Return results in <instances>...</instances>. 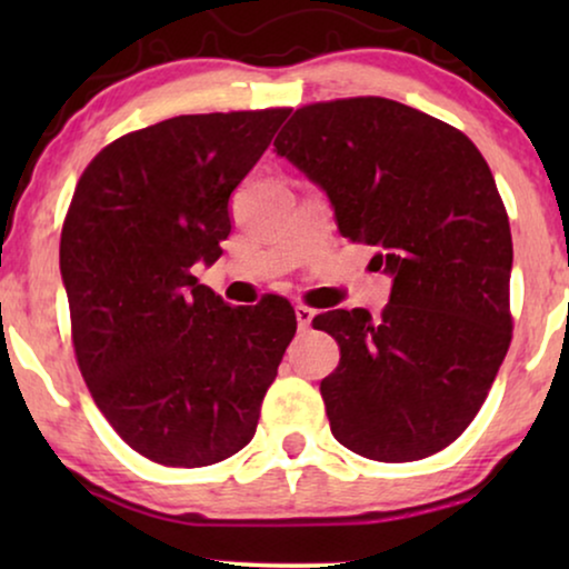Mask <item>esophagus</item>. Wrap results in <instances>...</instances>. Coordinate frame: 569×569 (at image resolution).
Wrapping results in <instances>:
<instances>
[{"label":"esophagus","mask_w":569,"mask_h":569,"mask_svg":"<svg viewBox=\"0 0 569 569\" xmlns=\"http://www.w3.org/2000/svg\"><path fill=\"white\" fill-rule=\"evenodd\" d=\"M295 318H298L300 331H308L310 323H313V318H316V310H310L308 306H298L295 308Z\"/></svg>","instance_id":"34e87169"}]
</instances>
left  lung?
Wrapping results in <instances>:
<instances>
[{"mask_svg": "<svg viewBox=\"0 0 569 569\" xmlns=\"http://www.w3.org/2000/svg\"><path fill=\"white\" fill-rule=\"evenodd\" d=\"M274 147L391 277L380 318H313L341 352L321 380L333 438L386 463L438 453L477 417L510 347L512 238L492 170L461 131L388 98L298 108Z\"/></svg>", "mask_w": 569, "mask_h": 569, "instance_id": "obj_1", "label": "left lung"}]
</instances>
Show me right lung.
I'll return each mask as SVG.
<instances>
[{
  "mask_svg": "<svg viewBox=\"0 0 569 569\" xmlns=\"http://www.w3.org/2000/svg\"><path fill=\"white\" fill-rule=\"evenodd\" d=\"M290 108L176 116L84 168L59 267L74 355L129 448L197 469L246 448L298 321L284 298L232 308L191 274L230 236L238 189Z\"/></svg>",
  "mask_w": 569,
  "mask_h": 569,
  "instance_id": "1",
  "label": "right lung"
}]
</instances>
